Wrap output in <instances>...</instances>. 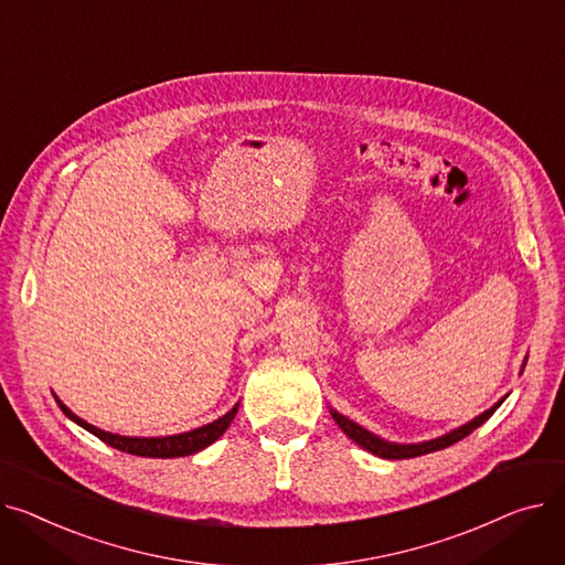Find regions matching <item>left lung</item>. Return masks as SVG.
Returning <instances> with one entry per match:
<instances>
[{
	"instance_id": "1",
	"label": "left lung",
	"mask_w": 565,
	"mask_h": 565,
	"mask_svg": "<svg viewBox=\"0 0 565 565\" xmlns=\"http://www.w3.org/2000/svg\"><path fill=\"white\" fill-rule=\"evenodd\" d=\"M524 364H526V360H524ZM524 364H522V367H524ZM504 399H507V396H504ZM504 399L497 402L492 408H488L486 413H481V415L475 417L472 422H468V424H462V426L449 430V434H445V436H440V438H434V440H426V443H417V445L387 443V440L374 436L372 430L362 428L360 424H355V422H351L349 417L340 415L338 411H330V415H333V419L338 422V426L344 430V434H347L355 445H360L362 449H367V451H372L374 456H381V458H390V460L396 458V460H399V458H415V456H424V454H430V451L445 449V447H449V445L462 440L466 436H470L475 428H479L486 419H490V415L504 404Z\"/></svg>"
}]
</instances>
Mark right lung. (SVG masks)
<instances>
[{"instance_id": "right-lung-1", "label": "right lung", "mask_w": 565, "mask_h": 565, "mask_svg": "<svg viewBox=\"0 0 565 565\" xmlns=\"http://www.w3.org/2000/svg\"><path fill=\"white\" fill-rule=\"evenodd\" d=\"M54 399L58 404V408L63 411L65 417H71L75 424H79L82 428H86L88 434H93L95 438H99L103 443H107L114 449H120L125 454H135V456H148V458H178V456H191L195 451H201L205 447H210L212 443H216L225 428L230 426V422L235 419L239 404L227 411L223 417L214 419L212 424L198 426L193 430H186V434H178V436H163V438H129V436H118V434H109V430L97 428L88 422H84L82 417H77L68 406H65L58 396L54 394Z\"/></svg>"}]
</instances>
